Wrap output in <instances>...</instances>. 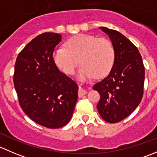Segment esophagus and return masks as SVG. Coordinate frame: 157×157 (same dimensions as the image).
Here are the masks:
<instances>
[{
	"instance_id": "34e87169",
	"label": "esophagus",
	"mask_w": 157,
	"mask_h": 157,
	"mask_svg": "<svg viewBox=\"0 0 157 157\" xmlns=\"http://www.w3.org/2000/svg\"><path fill=\"white\" fill-rule=\"evenodd\" d=\"M86 93H87V92H86V90H83V88L80 87V88H79V90H78L79 97H82V96H84L85 94H86Z\"/></svg>"
}]
</instances>
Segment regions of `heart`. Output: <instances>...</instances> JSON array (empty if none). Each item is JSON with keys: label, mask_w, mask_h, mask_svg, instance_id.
<instances>
[{"label": "heart", "mask_w": 157, "mask_h": 157, "mask_svg": "<svg viewBox=\"0 0 157 157\" xmlns=\"http://www.w3.org/2000/svg\"><path fill=\"white\" fill-rule=\"evenodd\" d=\"M114 58L115 51L110 41L86 34L73 36L66 42V48H58L53 52L55 64L67 74H73L80 61L78 77L82 80L106 75Z\"/></svg>", "instance_id": "1"}]
</instances>
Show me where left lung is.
<instances>
[{"mask_svg": "<svg viewBox=\"0 0 157 157\" xmlns=\"http://www.w3.org/2000/svg\"><path fill=\"white\" fill-rule=\"evenodd\" d=\"M112 41L115 59L110 73L93 86L100 100L97 109L102 119L116 123L127 118L143 97L145 71L137 47L116 30L99 27Z\"/></svg>", "mask_w": 157, "mask_h": 157, "instance_id": "obj_1", "label": "left lung"}]
</instances>
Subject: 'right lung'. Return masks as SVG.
<instances>
[{"instance_id":"add662e5","label":"right lung","mask_w":157,"mask_h":157,"mask_svg":"<svg viewBox=\"0 0 157 157\" xmlns=\"http://www.w3.org/2000/svg\"><path fill=\"white\" fill-rule=\"evenodd\" d=\"M61 35L45 33L33 39L17 58L13 83L23 112L33 121L60 128L71 120L78 98L77 83L53 59Z\"/></svg>"}]
</instances>
